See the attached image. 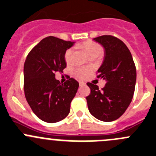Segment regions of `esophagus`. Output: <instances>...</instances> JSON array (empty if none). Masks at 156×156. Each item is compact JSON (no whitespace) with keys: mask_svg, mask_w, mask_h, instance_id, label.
<instances>
[{"mask_svg":"<svg viewBox=\"0 0 156 156\" xmlns=\"http://www.w3.org/2000/svg\"><path fill=\"white\" fill-rule=\"evenodd\" d=\"M79 83H80V87H83V86L87 85V83H86L85 82H83V81H80V82H79Z\"/></svg>","mask_w":156,"mask_h":156,"instance_id":"34e87169","label":"esophagus"}]
</instances>
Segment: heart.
<instances>
[{"label":"heart","instance_id":"obj_1","mask_svg":"<svg viewBox=\"0 0 156 156\" xmlns=\"http://www.w3.org/2000/svg\"><path fill=\"white\" fill-rule=\"evenodd\" d=\"M80 47L85 50L86 53L90 56L93 53H101L102 47L93 41H86L83 44H80ZM73 50V48H69L66 50L64 53V60L67 64L72 62V55ZM90 73V69L86 67H77L74 69L73 74L78 79H85Z\"/></svg>","mask_w":156,"mask_h":156}]
</instances>
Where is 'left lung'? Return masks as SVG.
Masks as SVG:
<instances>
[{
    "label": "left lung",
    "mask_w": 156,
    "mask_h": 156,
    "mask_svg": "<svg viewBox=\"0 0 156 156\" xmlns=\"http://www.w3.org/2000/svg\"><path fill=\"white\" fill-rule=\"evenodd\" d=\"M105 49L103 63L97 78L106 80L99 90L97 85L87 83L90 94L87 96L90 113L99 120L112 122L125 112L133 99L136 81V69L129 50L121 40L111 35L94 38Z\"/></svg>",
    "instance_id": "1"
}]
</instances>
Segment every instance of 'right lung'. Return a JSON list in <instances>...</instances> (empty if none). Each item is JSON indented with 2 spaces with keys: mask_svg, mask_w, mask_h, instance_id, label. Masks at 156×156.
I'll return each mask as SVG.
<instances>
[{
  "mask_svg": "<svg viewBox=\"0 0 156 156\" xmlns=\"http://www.w3.org/2000/svg\"><path fill=\"white\" fill-rule=\"evenodd\" d=\"M74 42L47 37L28 53L23 66V89L28 104L35 115L46 122H57L66 118L79 83L69 78L61 83L57 72L66 66L64 53Z\"/></svg>",
  "mask_w": 156,
  "mask_h": 156,
  "instance_id": "add662e5",
  "label": "right lung"
}]
</instances>
